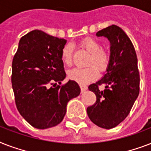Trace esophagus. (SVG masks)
Masks as SVG:
<instances>
[{"instance_id": "1", "label": "esophagus", "mask_w": 151, "mask_h": 151, "mask_svg": "<svg viewBox=\"0 0 151 151\" xmlns=\"http://www.w3.org/2000/svg\"><path fill=\"white\" fill-rule=\"evenodd\" d=\"M80 88H81V92L86 91L88 88V87L85 85H80Z\"/></svg>"}]
</instances>
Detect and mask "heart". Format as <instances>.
<instances>
[{
  "label": "heart",
  "mask_w": 151,
  "mask_h": 151,
  "mask_svg": "<svg viewBox=\"0 0 151 151\" xmlns=\"http://www.w3.org/2000/svg\"><path fill=\"white\" fill-rule=\"evenodd\" d=\"M81 47L90 53L86 68H75L69 71L68 77L81 85L96 80L99 77V71L104 72L110 65V54L103 48L102 44L93 37H85L80 41ZM62 60L66 66H70L73 61V47L70 44L64 46L61 52ZM91 66H90V65Z\"/></svg>",
  "instance_id": "obj_1"
}]
</instances>
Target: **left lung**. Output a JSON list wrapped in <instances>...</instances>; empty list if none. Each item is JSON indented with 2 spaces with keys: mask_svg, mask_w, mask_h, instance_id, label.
<instances>
[{
  "mask_svg": "<svg viewBox=\"0 0 151 151\" xmlns=\"http://www.w3.org/2000/svg\"><path fill=\"white\" fill-rule=\"evenodd\" d=\"M110 42V62L101 80L88 86L96 101L87 108L95 124L110 129L123 122L130 113L139 93V73L136 50L124 30L112 25L97 32ZM104 85V89L99 86Z\"/></svg>",
  "mask_w": 151,
  "mask_h": 151,
  "instance_id": "8db88e82",
  "label": "left lung"
}]
</instances>
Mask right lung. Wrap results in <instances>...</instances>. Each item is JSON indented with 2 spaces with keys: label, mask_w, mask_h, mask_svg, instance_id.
Listing matches in <instances>:
<instances>
[{
  "label": "right lung",
  "mask_w": 151,
  "mask_h": 151,
  "mask_svg": "<svg viewBox=\"0 0 151 151\" xmlns=\"http://www.w3.org/2000/svg\"><path fill=\"white\" fill-rule=\"evenodd\" d=\"M66 43L65 39L35 29L21 37L13 57L12 85L15 105L22 117L36 129L59 124L66 114L67 103L80 94L74 81L61 85L66 77L61 58Z\"/></svg>",
  "instance_id": "right-lung-1"
}]
</instances>
